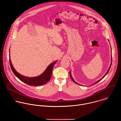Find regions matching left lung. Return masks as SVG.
I'll return each mask as SVG.
<instances>
[{
	"instance_id": "left-lung-1",
	"label": "left lung",
	"mask_w": 121,
	"mask_h": 121,
	"mask_svg": "<svg viewBox=\"0 0 121 121\" xmlns=\"http://www.w3.org/2000/svg\"><path fill=\"white\" fill-rule=\"evenodd\" d=\"M111 56H112V55H111ZM112 56H111V60H112ZM111 65H112V62H111V64H110V67H109V69H108V71H107V73H106V74H105V75H104V77H103V78H101V79H100V80H99V81H97V82H95V83H94V84H96V83H97V82H100V81H101V80H102V79H103V78H104V77H105V76H106V75H107V73H108V72H109V69H110V68H111ZM70 77H71V79H72V81H73V82H75V83H76V84H79V85H80V84H78V83H77V82H75V81H74V80H73V77H72V76H71V73H70Z\"/></svg>"
}]
</instances>
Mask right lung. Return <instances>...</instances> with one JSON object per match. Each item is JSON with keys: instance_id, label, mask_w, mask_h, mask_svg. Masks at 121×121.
I'll list each match as a JSON object with an SVG mask.
<instances>
[{"instance_id": "obj_1", "label": "right lung", "mask_w": 121, "mask_h": 121, "mask_svg": "<svg viewBox=\"0 0 121 121\" xmlns=\"http://www.w3.org/2000/svg\"><path fill=\"white\" fill-rule=\"evenodd\" d=\"M9 61L12 70L13 71L14 74L16 76V77H17L21 81L23 82L26 84L30 86H35L44 85L50 80L52 76V68L54 64L57 62V61H55L51 63L49 66H48V67L46 69L44 72L43 73H42L40 75L35 77L30 78L24 76L18 73L13 66L10 59H9Z\"/></svg>"}]
</instances>
